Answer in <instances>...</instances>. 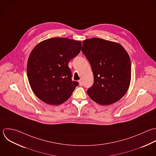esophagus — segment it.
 Returning <instances> with one entry per match:
<instances>
[{
    "label": "esophagus",
    "instance_id": "obj_1",
    "mask_svg": "<svg viewBox=\"0 0 156 156\" xmlns=\"http://www.w3.org/2000/svg\"><path fill=\"white\" fill-rule=\"evenodd\" d=\"M78 82H79V85H80V86H83V81H82L80 80Z\"/></svg>",
    "mask_w": 156,
    "mask_h": 156
}]
</instances>
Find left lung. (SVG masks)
Instances as JSON below:
<instances>
[{
    "label": "left lung",
    "instance_id": "obj_1",
    "mask_svg": "<svg viewBox=\"0 0 156 156\" xmlns=\"http://www.w3.org/2000/svg\"><path fill=\"white\" fill-rule=\"evenodd\" d=\"M94 76L87 93L95 102L109 105L127 92L131 78L129 56L119 43L97 37L83 41L81 49Z\"/></svg>",
    "mask_w": 156,
    "mask_h": 156
}]
</instances>
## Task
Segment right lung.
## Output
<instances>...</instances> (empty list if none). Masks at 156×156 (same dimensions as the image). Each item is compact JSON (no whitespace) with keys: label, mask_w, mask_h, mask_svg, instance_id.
<instances>
[{"label":"right lung","mask_w":156,"mask_h":156,"mask_svg":"<svg viewBox=\"0 0 156 156\" xmlns=\"http://www.w3.org/2000/svg\"><path fill=\"white\" fill-rule=\"evenodd\" d=\"M81 42L54 37L39 42L28 59L27 72L30 87L43 102L59 105L72 94L77 81L72 80L69 61L78 55Z\"/></svg>","instance_id":"add662e5"}]
</instances>
